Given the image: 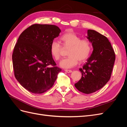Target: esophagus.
Instances as JSON below:
<instances>
[{
  "mask_svg": "<svg viewBox=\"0 0 127 127\" xmlns=\"http://www.w3.org/2000/svg\"><path fill=\"white\" fill-rule=\"evenodd\" d=\"M64 71H66V72H68V73H70V72H72V70H71L64 69Z\"/></svg>",
  "mask_w": 127,
  "mask_h": 127,
  "instance_id": "esophagus-1",
  "label": "esophagus"
}]
</instances>
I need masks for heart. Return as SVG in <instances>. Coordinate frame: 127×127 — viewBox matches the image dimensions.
<instances>
[{
    "mask_svg": "<svg viewBox=\"0 0 127 127\" xmlns=\"http://www.w3.org/2000/svg\"><path fill=\"white\" fill-rule=\"evenodd\" d=\"M60 42L53 41L50 47V51L53 58L59 60L64 49H69L68 57L60 61L59 66L63 68L68 69L77 64L78 61L84 62L89 57L91 52V44L86 39H81L74 32L68 31L60 38Z\"/></svg>",
    "mask_w": 127,
    "mask_h": 127,
    "instance_id": "obj_1",
    "label": "heart"
}]
</instances>
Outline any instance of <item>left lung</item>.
Returning <instances> with one entry per match:
<instances>
[{
	"label": "left lung",
	"mask_w": 127,
	"mask_h": 127,
	"mask_svg": "<svg viewBox=\"0 0 127 127\" xmlns=\"http://www.w3.org/2000/svg\"><path fill=\"white\" fill-rule=\"evenodd\" d=\"M86 37L92 43L93 51L87 62L79 68L82 78L75 86L79 91L88 94L100 90L108 82L116 55L106 36L94 30H88Z\"/></svg>",
	"instance_id": "1"
}]
</instances>
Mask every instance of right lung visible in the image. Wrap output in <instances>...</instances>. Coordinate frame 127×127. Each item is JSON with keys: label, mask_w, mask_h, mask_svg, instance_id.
Instances as JSON below:
<instances>
[{"label": "right lung", "mask_w": 127, "mask_h": 127, "mask_svg": "<svg viewBox=\"0 0 127 127\" xmlns=\"http://www.w3.org/2000/svg\"><path fill=\"white\" fill-rule=\"evenodd\" d=\"M61 32L54 25L33 24L23 32L12 55L14 75L26 90L41 94L51 88L61 71L50 51L51 42ZM52 65V67H49Z\"/></svg>", "instance_id": "add662e5"}]
</instances>
